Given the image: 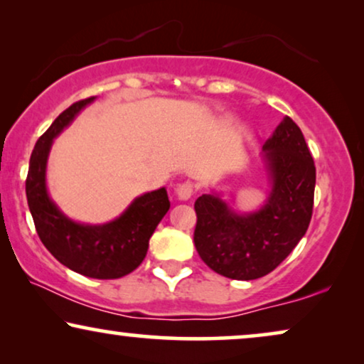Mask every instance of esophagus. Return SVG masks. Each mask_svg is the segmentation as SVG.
Masks as SVG:
<instances>
[{
	"instance_id": "obj_1",
	"label": "esophagus",
	"mask_w": 364,
	"mask_h": 364,
	"mask_svg": "<svg viewBox=\"0 0 364 364\" xmlns=\"http://www.w3.org/2000/svg\"><path fill=\"white\" fill-rule=\"evenodd\" d=\"M176 196L178 200H188L193 196V183L192 182H183L176 188Z\"/></svg>"
}]
</instances>
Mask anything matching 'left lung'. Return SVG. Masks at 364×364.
<instances>
[{
    "label": "left lung",
    "instance_id": "1",
    "mask_svg": "<svg viewBox=\"0 0 364 364\" xmlns=\"http://www.w3.org/2000/svg\"><path fill=\"white\" fill-rule=\"evenodd\" d=\"M263 152L270 193L258 210H233L213 191L196 200L193 242L198 255L232 280H255L275 270L311 220L316 168L300 127L283 117Z\"/></svg>",
    "mask_w": 364,
    "mask_h": 364
}]
</instances>
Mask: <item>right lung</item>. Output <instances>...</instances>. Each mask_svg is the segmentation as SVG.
Listing matches in <instances>:
<instances>
[{"instance_id": "1", "label": "right lung", "mask_w": 364, "mask_h": 364, "mask_svg": "<svg viewBox=\"0 0 364 364\" xmlns=\"http://www.w3.org/2000/svg\"><path fill=\"white\" fill-rule=\"evenodd\" d=\"M96 97L74 102L54 119L51 127L38 139L29 159L26 197L34 227L44 247L58 262L73 272L97 280L121 278L136 270L146 258L149 240L166 215V187L136 197L114 220L101 225L74 222L59 210L46 186L48 157L58 137L84 107Z\"/></svg>"}]
</instances>
